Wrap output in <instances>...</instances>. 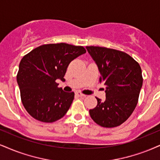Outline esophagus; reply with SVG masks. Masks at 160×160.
<instances>
[{
  "label": "esophagus",
  "instance_id": "34e87169",
  "mask_svg": "<svg viewBox=\"0 0 160 160\" xmlns=\"http://www.w3.org/2000/svg\"><path fill=\"white\" fill-rule=\"evenodd\" d=\"M76 95L77 96H78V97H85V95L83 93H82V92H76Z\"/></svg>",
  "mask_w": 160,
  "mask_h": 160
}]
</instances>
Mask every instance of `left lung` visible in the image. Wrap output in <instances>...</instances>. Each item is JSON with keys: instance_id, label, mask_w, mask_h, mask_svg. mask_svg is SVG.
<instances>
[{"instance_id": "left-lung-1", "label": "left lung", "mask_w": 160, "mask_h": 160, "mask_svg": "<svg viewBox=\"0 0 160 160\" xmlns=\"http://www.w3.org/2000/svg\"><path fill=\"white\" fill-rule=\"evenodd\" d=\"M97 64L100 83L106 86V99L97 97V105L89 110L90 117L104 128L124 123L138 103L143 78L139 63L122 51L103 47H86Z\"/></svg>"}]
</instances>
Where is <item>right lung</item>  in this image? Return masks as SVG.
Masks as SVG:
<instances>
[{
	"mask_svg": "<svg viewBox=\"0 0 160 160\" xmlns=\"http://www.w3.org/2000/svg\"><path fill=\"white\" fill-rule=\"evenodd\" d=\"M86 52L82 46L66 44L41 45L25 55L19 64L17 82L23 107L34 119L53 122L62 118L74 99V92L58 88L68 65Z\"/></svg>",
	"mask_w": 160,
	"mask_h": 160,
	"instance_id": "obj_1",
	"label": "right lung"
}]
</instances>
